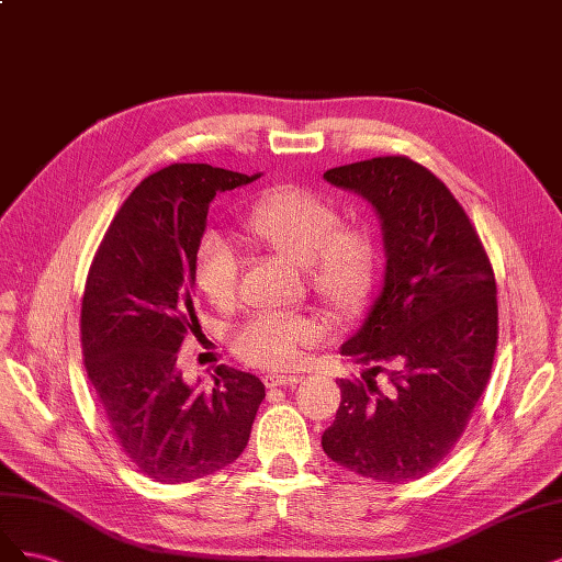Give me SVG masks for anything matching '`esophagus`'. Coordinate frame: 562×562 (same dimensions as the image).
I'll list each match as a JSON object with an SVG mask.
<instances>
[{"label":"esophagus","instance_id":"obj_1","mask_svg":"<svg viewBox=\"0 0 562 562\" xmlns=\"http://www.w3.org/2000/svg\"><path fill=\"white\" fill-rule=\"evenodd\" d=\"M301 380V375H292V373H266L263 383L266 387H294Z\"/></svg>","mask_w":562,"mask_h":562}]
</instances>
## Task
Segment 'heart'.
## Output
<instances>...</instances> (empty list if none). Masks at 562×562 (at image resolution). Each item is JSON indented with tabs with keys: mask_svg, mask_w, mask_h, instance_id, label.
Returning <instances> with one entry per match:
<instances>
[{
	"mask_svg": "<svg viewBox=\"0 0 562 562\" xmlns=\"http://www.w3.org/2000/svg\"><path fill=\"white\" fill-rule=\"evenodd\" d=\"M331 198L303 187H278L259 195L243 216V235L270 255L303 270L324 307L346 315L371 294L380 249L364 224H340ZM193 282L207 303L226 311L238 296V257L222 235L207 233L195 249ZM322 338V324L303 313L249 317L233 334V352L251 367L286 369Z\"/></svg>",
	"mask_w": 562,
	"mask_h": 562,
	"instance_id": "1",
	"label": "heart"
}]
</instances>
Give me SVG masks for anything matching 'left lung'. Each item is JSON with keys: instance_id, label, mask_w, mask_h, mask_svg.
Returning a JSON list of instances; mask_svg holds the SVG:
<instances>
[{"instance_id": "8db88e82", "label": "left lung", "mask_w": 562, "mask_h": 562, "mask_svg": "<svg viewBox=\"0 0 562 562\" xmlns=\"http://www.w3.org/2000/svg\"><path fill=\"white\" fill-rule=\"evenodd\" d=\"M359 193L383 224L385 282L340 352L373 364L338 380L340 406L322 434L327 456L364 479H423L458 443L491 380L497 284L476 228L441 179L406 156L324 172ZM387 372L383 395L370 378Z\"/></svg>"}]
</instances>
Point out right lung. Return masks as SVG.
Segmentation results:
<instances>
[{
  "label": "right lung",
  "instance_id": "add662e5",
  "mask_svg": "<svg viewBox=\"0 0 562 562\" xmlns=\"http://www.w3.org/2000/svg\"><path fill=\"white\" fill-rule=\"evenodd\" d=\"M207 162H175L125 198L90 263L81 350L106 427L137 472L189 483L245 450L266 396L257 375L216 367L210 392L177 369L187 336L201 334L193 257L212 198L255 182Z\"/></svg>",
  "mask_w": 562,
  "mask_h": 562
}]
</instances>
